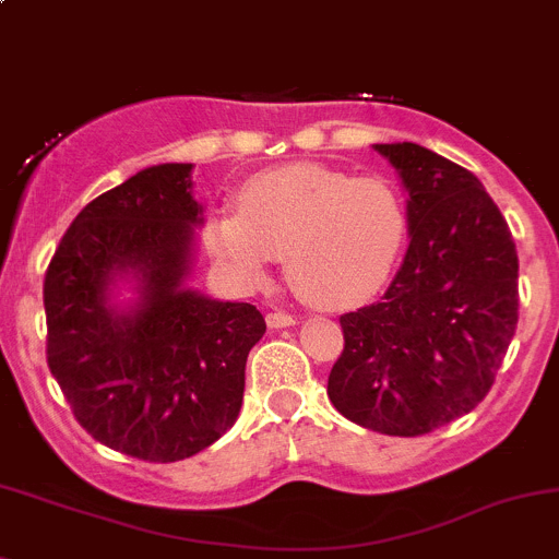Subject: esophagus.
I'll return each mask as SVG.
<instances>
[{"instance_id":"obj_1","label":"esophagus","mask_w":559,"mask_h":559,"mask_svg":"<svg viewBox=\"0 0 559 559\" xmlns=\"http://www.w3.org/2000/svg\"><path fill=\"white\" fill-rule=\"evenodd\" d=\"M266 322L272 328H287V325H296V318L290 312H272L266 318Z\"/></svg>"}]
</instances>
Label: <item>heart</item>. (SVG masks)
Masks as SVG:
<instances>
[{
    "label": "heart",
    "mask_w": 559,
    "mask_h": 559,
    "mask_svg": "<svg viewBox=\"0 0 559 559\" xmlns=\"http://www.w3.org/2000/svg\"><path fill=\"white\" fill-rule=\"evenodd\" d=\"M406 228L404 199L382 177L293 164L247 180L239 212L206 221L204 245L250 285L266 280L269 261H287V280L304 301L349 309L388 285Z\"/></svg>",
    "instance_id": "b5f03b06"
}]
</instances>
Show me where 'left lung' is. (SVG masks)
Segmentation results:
<instances>
[{"label":"left lung","mask_w":559,"mask_h":559,"mask_svg":"<svg viewBox=\"0 0 559 559\" xmlns=\"http://www.w3.org/2000/svg\"><path fill=\"white\" fill-rule=\"evenodd\" d=\"M373 147L408 191V250L377 304L338 318L328 399L355 425L408 439L490 393L520 318V258L468 169L414 142Z\"/></svg>","instance_id":"1"}]
</instances>
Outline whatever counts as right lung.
<instances>
[{
  "mask_svg": "<svg viewBox=\"0 0 559 559\" xmlns=\"http://www.w3.org/2000/svg\"><path fill=\"white\" fill-rule=\"evenodd\" d=\"M191 164L136 171L80 210L45 272L48 368L74 419L99 444L177 463L239 417L245 364L266 333L252 304L186 287L201 204ZM134 278L141 301L108 304Z\"/></svg>",
  "mask_w": 559,
  "mask_h": 559,
  "instance_id": "obj_1",
  "label": "right lung"
}]
</instances>
